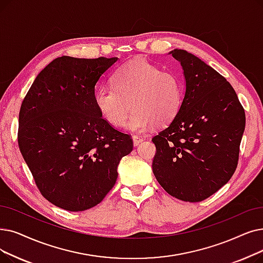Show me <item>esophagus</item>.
<instances>
[{
    "label": "esophagus",
    "instance_id": "1",
    "mask_svg": "<svg viewBox=\"0 0 263 263\" xmlns=\"http://www.w3.org/2000/svg\"><path fill=\"white\" fill-rule=\"evenodd\" d=\"M132 139H133L134 146H138L140 143L143 142V138H141V136H139V135H133Z\"/></svg>",
    "mask_w": 263,
    "mask_h": 263
}]
</instances>
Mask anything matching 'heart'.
<instances>
[{"label":"heart","instance_id":"obj_1","mask_svg":"<svg viewBox=\"0 0 263 263\" xmlns=\"http://www.w3.org/2000/svg\"><path fill=\"white\" fill-rule=\"evenodd\" d=\"M185 86L174 72H161L146 59H132L112 76V87H100L95 104L107 122L121 127L131 105L134 108L125 124L131 131H144L154 123L164 125L178 114Z\"/></svg>","mask_w":263,"mask_h":263}]
</instances>
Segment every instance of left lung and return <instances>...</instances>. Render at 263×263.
Here are the masks:
<instances>
[{"mask_svg": "<svg viewBox=\"0 0 263 263\" xmlns=\"http://www.w3.org/2000/svg\"><path fill=\"white\" fill-rule=\"evenodd\" d=\"M180 62L186 93L180 109L153 138L154 174L179 200L208 199L234 174L245 129V111L227 79L186 50L171 51Z\"/></svg>", "mask_w": 263, "mask_h": 263, "instance_id": "obj_1", "label": "left lung"}]
</instances>
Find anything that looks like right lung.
Segmentation results:
<instances>
[{
	"label": "right lung",
	"instance_id": "obj_1",
	"mask_svg": "<svg viewBox=\"0 0 263 263\" xmlns=\"http://www.w3.org/2000/svg\"><path fill=\"white\" fill-rule=\"evenodd\" d=\"M118 58L59 57L37 75L19 111L18 145L42 196L55 206H96L117 180L130 134L107 122L95 104V87Z\"/></svg>",
	"mask_w": 263,
	"mask_h": 263
}]
</instances>
